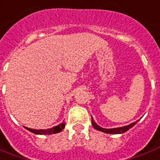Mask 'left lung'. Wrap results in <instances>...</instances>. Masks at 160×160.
I'll use <instances>...</instances> for the list:
<instances>
[{
    "instance_id": "obj_1",
    "label": "left lung",
    "mask_w": 160,
    "mask_h": 160,
    "mask_svg": "<svg viewBox=\"0 0 160 160\" xmlns=\"http://www.w3.org/2000/svg\"><path fill=\"white\" fill-rule=\"evenodd\" d=\"M137 122H134L132 123L129 124L128 126H124V127H121V128H101L100 126H98L97 124L96 123V122L94 121V119L91 117V124L95 129L96 130H99V131H102L103 132H106V133H111V134H120V133H123L125 132H127L128 130H129L130 128H132V127L137 123Z\"/></svg>"
}]
</instances>
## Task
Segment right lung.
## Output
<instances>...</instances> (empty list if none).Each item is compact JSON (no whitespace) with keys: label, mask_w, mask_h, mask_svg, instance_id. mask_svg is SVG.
I'll use <instances>...</instances> for the list:
<instances>
[{"label":"right lung","mask_w":160,"mask_h":160,"mask_svg":"<svg viewBox=\"0 0 160 160\" xmlns=\"http://www.w3.org/2000/svg\"><path fill=\"white\" fill-rule=\"evenodd\" d=\"M64 127H65V123L63 122L62 123L58 124V126L53 127V128H51L48 129H39V130H37V129L28 128H27V127H24V128L26 129H28V131L32 132H33V133L35 134H39V135H43V134H44V135H47V134L58 133V132H61L64 128Z\"/></svg>","instance_id":"1"}]
</instances>
